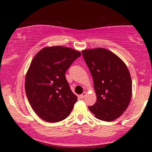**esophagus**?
<instances>
[{
	"label": "esophagus",
	"mask_w": 152,
	"mask_h": 152,
	"mask_svg": "<svg viewBox=\"0 0 152 152\" xmlns=\"http://www.w3.org/2000/svg\"><path fill=\"white\" fill-rule=\"evenodd\" d=\"M86 92H83V94H81V95H80V97H81V98L83 99H84L85 98V96H86Z\"/></svg>",
	"instance_id": "1"
}]
</instances>
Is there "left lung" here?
<instances>
[{
  "instance_id": "obj_1",
  "label": "left lung",
  "mask_w": 152,
  "mask_h": 152,
  "mask_svg": "<svg viewBox=\"0 0 152 152\" xmlns=\"http://www.w3.org/2000/svg\"><path fill=\"white\" fill-rule=\"evenodd\" d=\"M94 79L96 102L88 109L102 121H114L126 111L132 94V82L126 64L105 48L82 51Z\"/></svg>"
}]
</instances>
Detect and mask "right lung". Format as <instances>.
Wrapping results in <instances>:
<instances>
[{
  "mask_svg": "<svg viewBox=\"0 0 152 152\" xmlns=\"http://www.w3.org/2000/svg\"><path fill=\"white\" fill-rule=\"evenodd\" d=\"M80 56L79 51L68 47H46L31 61L26 76V93L32 109L44 121H61L71 114L77 96L65 74Z\"/></svg>",
  "mask_w": 152,
  "mask_h": 152,
  "instance_id": "right-lung-1",
  "label": "right lung"
}]
</instances>
